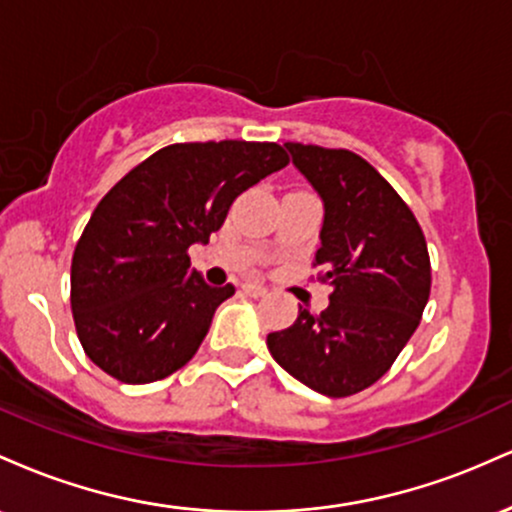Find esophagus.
Returning <instances> with one entry per match:
<instances>
[{
	"mask_svg": "<svg viewBox=\"0 0 512 512\" xmlns=\"http://www.w3.org/2000/svg\"><path fill=\"white\" fill-rule=\"evenodd\" d=\"M243 291L248 293V296H255V298H262L269 293L262 284H257V281H248V284H243Z\"/></svg>",
	"mask_w": 512,
	"mask_h": 512,
	"instance_id": "obj_1",
	"label": "esophagus"
}]
</instances>
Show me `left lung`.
<instances>
[{"mask_svg": "<svg viewBox=\"0 0 512 512\" xmlns=\"http://www.w3.org/2000/svg\"><path fill=\"white\" fill-rule=\"evenodd\" d=\"M293 163L325 202L317 281L330 284L322 313L267 337L286 373L327 397L366 390L390 370L431 296L426 238L395 187L349 149L286 142Z\"/></svg>", "mask_w": 512, "mask_h": 512, "instance_id": "1", "label": "left lung"}]
</instances>
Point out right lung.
<instances>
[{
	"label": "right lung",
	"instance_id": "obj_1",
	"mask_svg": "<svg viewBox=\"0 0 512 512\" xmlns=\"http://www.w3.org/2000/svg\"><path fill=\"white\" fill-rule=\"evenodd\" d=\"M289 166L274 142H187L134 166L93 209L72 257V313L86 356L127 385L168 378L197 354L233 284L190 267L233 199Z\"/></svg>",
	"mask_w": 512,
	"mask_h": 512
}]
</instances>
